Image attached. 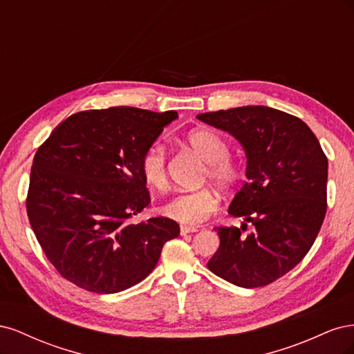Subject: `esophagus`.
I'll use <instances>...</instances> for the list:
<instances>
[{"mask_svg": "<svg viewBox=\"0 0 354 354\" xmlns=\"http://www.w3.org/2000/svg\"><path fill=\"white\" fill-rule=\"evenodd\" d=\"M195 232H198V229H195V227L181 226V229H180V234H181V236H186V234H189V233H195Z\"/></svg>", "mask_w": 354, "mask_h": 354, "instance_id": "1", "label": "esophagus"}]
</instances>
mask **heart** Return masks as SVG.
<instances>
[{
	"mask_svg": "<svg viewBox=\"0 0 354 354\" xmlns=\"http://www.w3.org/2000/svg\"><path fill=\"white\" fill-rule=\"evenodd\" d=\"M187 143L207 162L202 178L224 192L238 187L243 180V167L230 156V146L224 138L208 128H198L187 134ZM140 171L146 183L164 189L168 181L167 149L152 143L140 158ZM218 209V196L209 187L185 192L167 201L160 211L165 217L185 226H198Z\"/></svg>",
	"mask_w": 354,
	"mask_h": 354,
	"instance_id": "b5f03b06",
	"label": "heart"
}]
</instances>
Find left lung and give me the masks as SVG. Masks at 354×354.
I'll use <instances>...</instances> for the list:
<instances>
[{
  "label": "left lung",
  "instance_id": "8db88e82",
  "mask_svg": "<svg viewBox=\"0 0 354 354\" xmlns=\"http://www.w3.org/2000/svg\"><path fill=\"white\" fill-rule=\"evenodd\" d=\"M242 143L248 181L229 214L242 227H214L220 236L208 269L242 288L266 286L301 261L326 214L328 158L299 118L267 106L198 115ZM252 232L243 234L248 225Z\"/></svg>",
  "mask_w": 354,
  "mask_h": 354
}]
</instances>
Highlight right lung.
<instances>
[{
    "label": "right lung",
    "mask_w": 354,
    "mask_h": 354,
    "mask_svg": "<svg viewBox=\"0 0 354 354\" xmlns=\"http://www.w3.org/2000/svg\"><path fill=\"white\" fill-rule=\"evenodd\" d=\"M177 118L118 106L71 115L34 156L26 212L48 261L85 291H124L151 273L178 236L167 217L134 224L151 195L140 158Z\"/></svg>",
    "instance_id": "1"
}]
</instances>
